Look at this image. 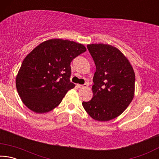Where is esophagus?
I'll use <instances>...</instances> for the list:
<instances>
[{
	"mask_svg": "<svg viewBox=\"0 0 159 159\" xmlns=\"http://www.w3.org/2000/svg\"><path fill=\"white\" fill-rule=\"evenodd\" d=\"M76 86L79 88H86L88 87V85L84 84V85H80V84H76Z\"/></svg>",
	"mask_w": 159,
	"mask_h": 159,
	"instance_id": "34e87169",
	"label": "esophagus"
}]
</instances>
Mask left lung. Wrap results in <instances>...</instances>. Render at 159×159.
<instances>
[{
	"mask_svg": "<svg viewBox=\"0 0 159 159\" xmlns=\"http://www.w3.org/2000/svg\"><path fill=\"white\" fill-rule=\"evenodd\" d=\"M96 71L92 87L93 97L83 107L93 119L107 121L120 116L133 100L135 76L128 58L109 44L87 45Z\"/></svg>",
	"mask_w": 159,
	"mask_h": 159,
	"instance_id": "obj_1",
	"label": "left lung"
}]
</instances>
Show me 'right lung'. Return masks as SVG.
Listing matches in <instances>:
<instances>
[{
	"label": "right lung",
	"mask_w": 159,
	"mask_h": 159,
	"mask_svg": "<svg viewBox=\"0 0 159 159\" xmlns=\"http://www.w3.org/2000/svg\"><path fill=\"white\" fill-rule=\"evenodd\" d=\"M86 51L83 44L53 39L41 43L29 52L16 76V88L26 107L37 114L52 111L69 90L71 64Z\"/></svg>",
	"instance_id": "1"
}]
</instances>
